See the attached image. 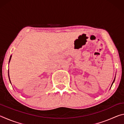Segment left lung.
Here are the masks:
<instances>
[{"label":"left lung","instance_id":"1","mask_svg":"<svg viewBox=\"0 0 124 124\" xmlns=\"http://www.w3.org/2000/svg\"><path fill=\"white\" fill-rule=\"evenodd\" d=\"M114 81H115V78H114V80H113V83H112V85H113V83L114 82Z\"/></svg>","mask_w":124,"mask_h":124}]
</instances>
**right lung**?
<instances>
[{"label":"right lung","mask_w":124,"mask_h":124,"mask_svg":"<svg viewBox=\"0 0 124 124\" xmlns=\"http://www.w3.org/2000/svg\"><path fill=\"white\" fill-rule=\"evenodd\" d=\"M11 56H10V59H9V62H10V60H11ZM8 74H9V80H10V82L11 83V81H10V77H9V72H8Z\"/></svg>","instance_id":"add662e5"}]
</instances>
